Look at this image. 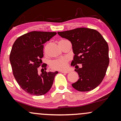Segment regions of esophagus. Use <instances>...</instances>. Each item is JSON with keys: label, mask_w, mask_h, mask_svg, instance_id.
<instances>
[{"label": "esophagus", "mask_w": 121, "mask_h": 121, "mask_svg": "<svg viewBox=\"0 0 121 121\" xmlns=\"http://www.w3.org/2000/svg\"><path fill=\"white\" fill-rule=\"evenodd\" d=\"M60 72L63 73H67L69 72V71H60Z\"/></svg>", "instance_id": "esophagus-1"}]
</instances>
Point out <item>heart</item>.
Returning <instances> with one entry per match:
<instances>
[{"instance_id": "heart-1", "label": "heart", "mask_w": 121, "mask_h": 121, "mask_svg": "<svg viewBox=\"0 0 121 121\" xmlns=\"http://www.w3.org/2000/svg\"><path fill=\"white\" fill-rule=\"evenodd\" d=\"M69 59L67 57H62L52 60L50 63V67L53 70L64 71L68 68Z\"/></svg>"}]
</instances>
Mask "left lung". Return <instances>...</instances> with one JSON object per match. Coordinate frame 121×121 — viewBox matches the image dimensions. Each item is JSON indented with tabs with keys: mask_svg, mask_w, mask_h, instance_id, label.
<instances>
[{
	"mask_svg": "<svg viewBox=\"0 0 121 121\" xmlns=\"http://www.w3.org/2000/svg\"><path fill=\"white\" fill-rule=\"evenodd\" d=\"M58 34L71 42L75 54L71 65L75 66L79 79L72 86L80 92L96 88L105 76L109 63L107 42L98 31L90 28H76ZM79 64H82L81 68Z\"/></svg>",
	"mask_w": 121,
	"mask_h": 121,
	"instance_id": "8db88e82",
	"label": "left lung"
}]
</instances>
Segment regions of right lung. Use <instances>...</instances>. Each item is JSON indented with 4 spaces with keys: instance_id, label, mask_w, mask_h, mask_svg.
<instances>
[{
    "instance_id": "right-lung-1",
    "label": "right lung",
    "mask_w": 121,
    "mask_h": 121,
    "mask_svg": "<svg viewBox=\"0 0 121 121\" xmlns=\"http://www.w3.org/2000/svg\"><path fill=\"white\" fill-rule=\"evenodd\" d=\"M56 35V32L33 31L19 37L13 45L9 60L14 77L20 86L30 95L41 96L52 88L58 72L38 73L43 56V44ZM46 64L41 67L46 69Z\"/></svg>"
}]
</instances>
